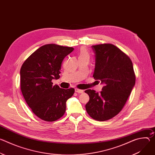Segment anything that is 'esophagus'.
Here are the masks:
<instances>
[{"mask_svg":"<svg viewBox=\"0 0 155 155\" xmlns=\"http://www.w3.org/2000/svg\"><path fill=\"white\" fill-rule=\"evenodd\" d=\"M75 91L76 93H83V90H79V89H78V88H75Z\"/></svg>","mask_w":155,"mask_h":155,"instance_id":"esophagus-1","label":"esophagus"}]
</instances>
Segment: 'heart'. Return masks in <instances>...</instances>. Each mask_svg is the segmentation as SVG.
<instances>
[{
  "instance_id": "1",
  "label": "heart",
  "mask_w": 155,
  "mask_h": 155,
  "mask_svg": "<svg viewBox=\"0 0 155 155\" xmlns=\"http://www.w3.org/2000/svg\"><path fill=\"white\" fill-rule=\"evenodd\" d=\"M83 56L89 57V53H88V52L84 48H81L80 51L79 57H83Z\"/></svg>"
}]
</instances>
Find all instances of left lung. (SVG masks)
I'll return each mask as SVG.
<instances>
[{
    "instance_id": "1",
    "label": "left lung",
    "mask_w": 155,
    "mask_h": 155,
    "mask_svg": "<svg viewBox=\"0 0 155 155\" xmlns=\"http://www.w3.org/2000/svg\"><path fill=\"white\" fill-rule=\"evenodd\" d=\"M95 54L93 77L104 84L102 91L87 90L90 101L86 110L94 120L104 121L118 115L124 106L136 83L130 58L110 43L92 46Z\"/></svg>"
}]
</instances>
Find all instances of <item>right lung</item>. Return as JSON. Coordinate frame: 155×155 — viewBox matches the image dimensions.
<instances>
[{
    "label": "right lung",
    "instance_id": "add662e5",
    "mask_svg": "<svg viewBox=\"0 0 155 155\" xmlns=\"http://www.w3.org/2000/svg\"><path fill=\"white\" fill-rule=\"evenodd\" d=\"M74 50L56 44H47L34 51L23 64L20 70L21 90L33 113L46 121L61 118L66 101L71 97L74 88L62 89L51 80L59 79L61 63Z\"/></svg>",
    "mask_w": 155,
    "mask_h": 155
}]
</instances>
